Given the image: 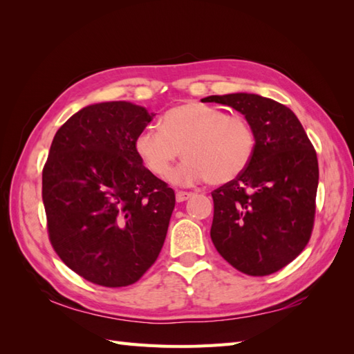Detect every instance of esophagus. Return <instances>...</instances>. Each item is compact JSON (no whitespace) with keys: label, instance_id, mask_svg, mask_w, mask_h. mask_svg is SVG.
<instances>
[{"label":"esophagus","instance_id":"obj_1","mask_svg":"<svg viewBox=\"0 0 354 354\" xmlns=\"http://www.w3.org/2000/svg\"><path fill=\"white\" fill-rule=\"evenodd\" d=\"M192 194H193V193H190V192L178 190V192H176V201H178V202H184V201H187L189 198H192Z\"/></svg>","mask_w":354,"mask_h":354}]
</instances>
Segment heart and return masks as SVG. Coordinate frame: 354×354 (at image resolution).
Wrapping results in <instances>:
<instances>
[{
    "mask_svg": "<svg viewBox=\"0 0 354 354\" xmlns=\"http://www.w3.org/2000/svg\"><path fill=\"white\" fill-rule=\"evenodd\" d=\"M135 153L158 178H167L181 156L185 162L171 175L175 183L193 184L205 179L222 185L242 175L255 152L251 123L240 114L201 102L173 106L161 117V129L146 126L133 140Z\"/></svg>",
    "mask_w": 354,
    "mask_h": 354,
    "instance_id": "1",
    "label": "heart"
}]
</instances>
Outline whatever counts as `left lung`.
<instances>
[{
	"label": "left lung",
	"instance_id": "left-lung-1",
	"mask_svg": "<svg viewBox=\"0 0 354 354\" xmlns=\"http://www.w3.org/2000/svg\"><path fill=\"white\" fill-rule=\"evenodd\" d=\"M242 112L255 152L242 175L216 189L213 243L232 268L265 277L295 260L309 243L318 190V158L293 112L257 94L209 95Z\"/></svg>",
	"mask_w": 354,
	"mask_h": 354
}]
</instances>
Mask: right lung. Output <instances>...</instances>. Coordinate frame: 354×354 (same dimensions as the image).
Listing matches in <instances>:
<instances>
[{
	"label": "right lung",
	"instance_id": "add662e5",
	"mask_svg": "<svg viewBox=\"0 0 354 354\" xmlns=\"http://www.w3.org/2000/svg\"><path fill=\"white\" fill-rule=\"evenodd\" d=\"M153 114L129 102L76 112L42 169L48 239L66 266L104 288L133 284L156 261L175 192L150 173L133 140Z\"/></svg>",
	"mask_w": 354,
	"mask_h": 354
}]
</instances>
